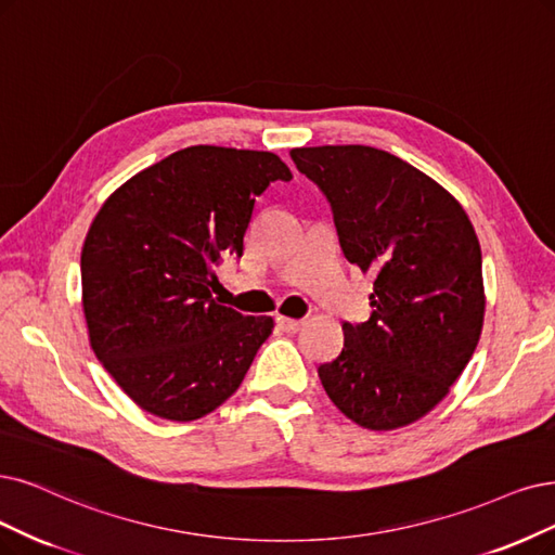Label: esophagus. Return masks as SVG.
<instances>
[{
	"label": "esophagus",
	"instance_id": "1",
	"mask_svg": "<svg viewBox=\"0 0 555 555\" xmlns=\"http://www.w3.org/2000/svg\"><path fill=\"white\" fill-rule=\"evenodd\" d=\"M276 322L283 326L285 332L288 334H297L301 326H304V320H295V318H285V315H276Z\"/></svg>",
	"mask_w": 555,
	"mask_h": 555
}]
</instances>
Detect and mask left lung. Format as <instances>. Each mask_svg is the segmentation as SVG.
<instances>
[{
  "label": "left lung",
  "instance_id": "obj_1",
  "mask_svg": "<svg viewBox=\"0 0 555 555\" xmlns=\"http://www.w3.org/2000/svg\"><path fill=\"white\" fill-rule=\"evenodd\" d=\"M326 194L345 258L373 272V315L343 322L340 354L318 367L326 396L365 429L421 421L450 393L485 322L480 242L460 201L371 146L293 149Z\"/></svg>",
  "mask_w": 555,
  "mask_h": 555
}]
</instances>
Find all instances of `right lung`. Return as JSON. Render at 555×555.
Instances as JSON below:
<instances>
[{
    "mask_svg": "<svg viewBox=\"0 0 555 555\" xmlns=\"http://www.w3.org/2000/svg\"><path fill=\"white\" fill-rule=\"evenodd\" d=\"M291 178L274 153L190 146L102 203L81 246V306L91 350L143 412L190 423L237 391L274 320L219 304L215 267L242 256L256 198Z\"/></svg>",
    "mask_w": 555,
    "mask_h": 555,
    "instance_id": "right-lung-1",
    "label": "right lung"
}]
</instances>
